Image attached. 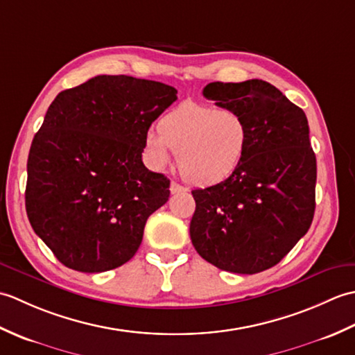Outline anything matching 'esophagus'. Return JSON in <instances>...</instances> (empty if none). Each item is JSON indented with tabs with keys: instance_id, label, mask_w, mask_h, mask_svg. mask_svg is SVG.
<instances>
[{
	"instance_id": "34e87169",
	"label": "esophagus",
	"mask_w": 355,
	"mask_h": 355,
	"mask_svg": "<svg viewBox=\"0 0 355 355\" xmlns=\"http://www.w3.org/2000/svg\"><path fill=\"white\" fill-rule=\"evenodd\" d=\"M171 193H180V192H186V187H183V186H180L178 183H171Z\"/></svg>"
}]
</instances>
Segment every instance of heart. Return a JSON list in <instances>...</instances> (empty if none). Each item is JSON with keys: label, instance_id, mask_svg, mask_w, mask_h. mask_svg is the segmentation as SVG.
Instances as JSON below:
<instances>
[{"label": "heart", "instance_id": "1", "mask_svg": "<svg viewBox=\"0 0 355 355\" xmlns=\"http://www.w3.org/2000/svg\"><path fill=\"white\" fill-rule=\"evenodd\" d=\"M157 130L146 137L149 163L162 169L173 153L182 177L193 186L227 182L244 162L248 128L233 110L184 102L158 120Z\"/></svg>", "mask_w": 355, "mask_h": 355}]
</instances>
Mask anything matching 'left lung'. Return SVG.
I'll return each instance as SVG.
<instances>
[{"instance_id": "left-lung-1", "label": "left lung", "mask_w": 355, "mask_h": 355, "mask_svg": "<svg viewBox=\"0 0 355 355\" xmlns=\"http://www.w3.org/2000/svg\"><path fill=\"white\" fill-rule=\"evenodd\" d=\"M202 96L243 116L248 145L227 182L192 191V244L218 268L259 273L276 266L313 223L318 166L308 120L261 79L212 82Z\"/></svg>"}]
</instances>
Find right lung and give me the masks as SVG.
Here are the masks:
<instances>
[{
    "label": "right lung",
    "mask_w": 355,
    "mask_h": 355,
    "mask_svg": "<svg viewBox=\"0 0 355 355\" xmlns=\"http://www.w3.org/2000/svg\"><path fill=\"white\" fill-rule=\"evenodd\" d=\"M177 89L131 76H96L56 96L32 141L26 210L59 262L82 273L123 266L139 250L169 180L141 162L149 126Z\"/></svg>",
    "instance_id": "obj_1"
}]
</instances>
